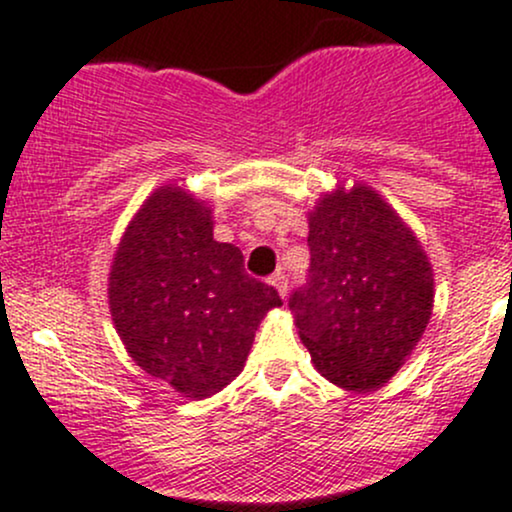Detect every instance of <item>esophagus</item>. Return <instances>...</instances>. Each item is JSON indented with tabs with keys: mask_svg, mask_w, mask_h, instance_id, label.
Wrapping results in <instances>:
<instances>
[{
	"mask_svg": "<svg viewBox=\"0 0 512 512\" xmlns=\"http://www.w3.org/2000/svg\"><path fill=\"white\" fill-rule=\"evenodd\" d=\"M270 284H272V287L274 289H277V292H279V297H287V289H289V279H287V274H284L282 270H277V272H274L272 274V277H270Z\"/></svg>",
	"mask_w": 512,
	"mask_h": 512,
	"instance_id": "34e87169",
	"label": "esophagus"
}]
</instances>
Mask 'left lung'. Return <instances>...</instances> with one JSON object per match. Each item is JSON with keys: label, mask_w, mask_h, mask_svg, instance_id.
<instances>
[{"label": "left lung", "mask_w": 512, "mask_h": 512, "mask_svg": "<svg viewBox=\"0 0 512 512\" xmlns=\"http://www.w3.org/2000/svg\"><path fill=\"white\" fill-rule=\"evenodd\" d=\"M311 265L289 297L316 370L353 392L383 387L429 324L432 265L370 186H338L309 213Z\"/></svg>", "instance_id": "8db88e82"}]
</instances>
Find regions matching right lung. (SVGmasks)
<instances>
[{
    "label": "right lung",
    "instance_id": "add662e5",
    "mask_svg": "<svg viewBox=\"0 0 512 512\" xmlns=\"http://www.w3.org/2000/svg\"><path fill=\"white\" fill-rule=\"evenodd\" d=\"M107 297L134 363L193 400L238 378L260 321L282 306L245 272L238 247L213 240L211 208L174 184L129 220Z\"/></svg>",
    "mask_w": 512,
    "mask_h": 512
}]
</instances>
